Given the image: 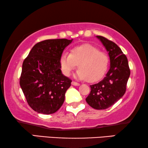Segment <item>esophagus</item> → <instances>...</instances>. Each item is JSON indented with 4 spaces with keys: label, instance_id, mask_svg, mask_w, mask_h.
<instances>
[{
    "label": "esophagus",
    "instance_id": "34e87169",
    "mask_svg": "<svg viewBox=\"0 0 148 148\" xmlns=\"http://www.w3.org/2000/svg\"><path fill=\"white\" fill-rule=\"evenodd\" d=\"M71 84L73 85V86H79L80 85V84H79V83H77L75 82H73V81L72 82Z\"/></svg>",
    "mask_w": 148,
    "mask_h": 148
}]
</instances>
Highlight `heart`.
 Instances as JSON below:
<instances>
[{
	"label": "heart",
	"mask_w": 148,
	"mask_h": 148,
	"mask_svg": "<svg viewBox=\"0 0 148 148\" xmlns=\"http://www.w3.org/2000/svg\"><path fill=\"white\" fill-rule=\"evenodd\" d=\"M78 65L76 77L81 79L94 82L103 77L108 70L109 57L106 52L100 51L91 44H83L73 48L70 54L63 53L60 58L62 73L70 76Z\"/></svg>",
	"instance_id": "b5f03b06"
}]
</instances>
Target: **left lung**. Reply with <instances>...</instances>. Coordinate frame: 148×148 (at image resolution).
I'll list each match as a JSON object with an SVG mask.
<instances>
[{"mask_svg": "<svg viewBox=\"0 0 148 148\" xmlns=\"http://www.w3.org/2000/svg\"><path fill=\"white\" fill-rule=\"evenodd\" d=\"M108 52L110 68L106 77L98 84L90 86L91 92L86 100L96 110L112 106L125 94L130 76L128 60L118 45L101 36H97Z\"/></svg>", "mask_w": 148, "mask_h": 148, "instance_id": "obj_1", "label": "left lung"}]
</instances>
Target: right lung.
<instances>
[{
	"mask_svg": "<svg viewBox=\"0 0 148 148\" xmlns=\"http://www.w3.org/2000/svg\"><path fill=\"white\" fill-rule=\"evenodd\" d=\"M73 40L38 42L23 60L19 84L29 106L38 113L56 112L72 81L62 74L60 58Z\"/></svg>",
	"mask_w": 148,
	"mask_h": 148,
	"instance_id": "add662e5",
	"label": "right lung"
}]
</instances>
